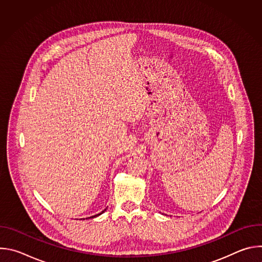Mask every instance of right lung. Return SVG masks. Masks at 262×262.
Instances as JSON below:
<instances>
[{"mask_svg": "<svg viewBox=\"0 0 262 262\" xmlns=\"http://www.w3.org/2000/svg\"><path fill=\"white\" fill-rule=\"evenodd\" d=\"M103 211H104V210H103ZM103 211H101V212H103ZM101 212H100V213H97V214H95V215H92V216H90V217H94V216H97V215L101 214Z\"/></svg>", "mask_w": 262, "mask_h": 262, "instance_id": "right-lung-1", "label": "right lung"}]
</instances>
